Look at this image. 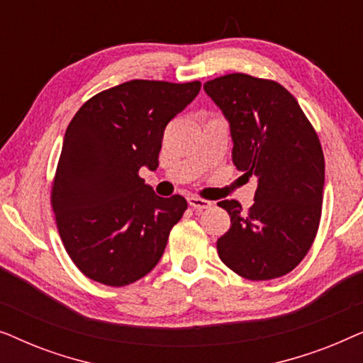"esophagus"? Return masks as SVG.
Instances as JSON below:
<instances>
[{
	"label": "esophagus",
	"instance_id": "obj_1",
	"mask_svg": "<svg viewBox=\"0 0 363 363\" xmlns=\"http://www.w3.org/2000/svg\"><path fill=\"white\" fill-rule=\"evenodd\" d=\"M188 203H190L193 210H205V208H210L213 205L211 201L203 200V198H198V196H190L188 198Z\"/></svg>",
	"mask_w": 363,
	"mask_h": 363
}]
</instances>
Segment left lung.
<instances>
[{
  "label": "left lung",
  "mask_w": 363,
  "mask_h": 363,
  "mask_svg": "<svg viewBox=\"0 0 363 363\" xmlns=\"http://www.w3.org/2000/svg\"><path fill=\"white\" fill-rule=\"evenodd\" d=\"M203 89L230 122L233 163L257 178L247 211L236 200L218 203L231 218L218 255L246 279H276L304 259L319 230L325 178L319 137L276 81L235 72Z\"/></svg>",
  "instance_id": "obj_1"
}]
</instances>
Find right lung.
Instances as JSON below:
<instances>
[{
	"instance_id": "right-lung-1",
	"label": "right lung",
	"mask_w": 363,
	"mask_h": 363,
	"mask_svg": "<svg viewBox=\"0 0 363 363\" xmlns=\"http://www.w3.org/2000/svg\"><path fill=\"white\" fill-rule=\"evenodd\" d=\"M200 89L135 79L96 94L72 117L51 205L69 257L89 279L122 287L160 261L188 205L155 195L138 170H157L167 123Z\"/></svg>"
}]
</instances>
